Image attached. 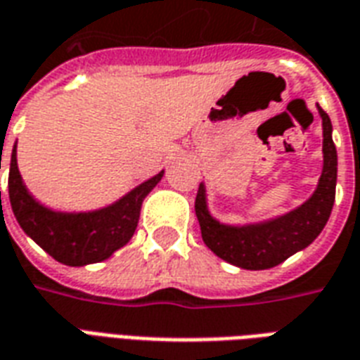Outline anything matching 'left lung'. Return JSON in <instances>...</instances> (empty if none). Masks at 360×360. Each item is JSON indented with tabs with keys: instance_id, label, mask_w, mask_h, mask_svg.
<instances>
[{
	"instance_id": "obj_1",
	"label": "left lung",
	"mask_w": 360,
	"mask_h": 360,
	"mask_svg": "<svg viewBox=\"0 0 360 360\" xmlns=\"http://www.w3.org/2000/svg\"><path fill=\"white\" fill-rule=\"evenodd\" d=\"M318 111L324 127V169L314 195L297 210L258 226H221L208 214L204 185L198 187L195 212L202 241L229 264L245 270H268L281 264L297 250L309 247L324 229L335 200L338 152L332 141V121L322 108Z\"/></svg>"
}]
</instances>
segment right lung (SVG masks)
<instances>
[{"label": "right lung", "instance_id": "1", "mask_svg": "<svg viewBox=\"0 0 360 360\" xmlns=\"http://www.w3.org/2000/svg\"><path fill=\"white\" fill-rule=\"evenodd\" d=\"M162 175L164 172L144 181L110 208L89 214H61L44 208L28 195L17 167V150L13 148L9 200L22 231L50 257L61 264L84 266L102 262L129 243L139 224L142 200L156 187Z\"/></svg>", "mask_w": 360, "mask_h": 360}]
</instances>
